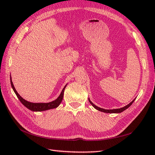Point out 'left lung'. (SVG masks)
I'll return each instance as SVG.
<instances>
[{
	"label": "left lung",
	"mask_w": 155,
	"mask_h": 155,
	"mask_svg": "<svg viewBox=\"0 0 155 155\" xmlns=\"http://www.w3.org/2000/svg\"><path fill=\"white\" fill-rule=\"evenodd\" d=\"M136 100V98H134V99L131 101L130 104H129L128 105H127L126 106L122 107V108H120V109H102V108H100V107H98L97 106L95 105L94 104H93V103L90 100V99L88 98V101L89 102H90V104L95 108L96 109H97V110L99 111H101V112H106V113H120V112L124 111L125 110H126L127 109H128V108L133 104V103L134 101V100Z\"/></svg>",
	"instance_id": "left-lung-1"
}]
</instances>
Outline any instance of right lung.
Returning <instances> with one entry per match:
<instances>
[{
	"instance_id": "1",
	"label": "right lung",
	"mask_w": 155,
	"mask_h": 155,
	"mask_svg": "<svg viewBox=\"0 0 155 155\" xmlns=\"http://www.w3.org/2000/svg\"><path fill=\"white\" fill-rule=\"evenodd\" d=\"M10 82H11L12 87L13 88L14 92L15 93V94L17 95V97L18 98V100H19L22 103V104L24 105L26 108L31 110V111H35V112L47 110L49 109L57 108L60 105V104L61 103V101L63 100V95H64V91L67 85H67L64 87V88H63V90H62L61 92L59 97L54 101H52L49 102V103H32V102L28 101L25 100V99H23V98L19 94H18V92L16 91L15 88L14 87L11 76H10Z\"/></svg>"
}]
</instances>
